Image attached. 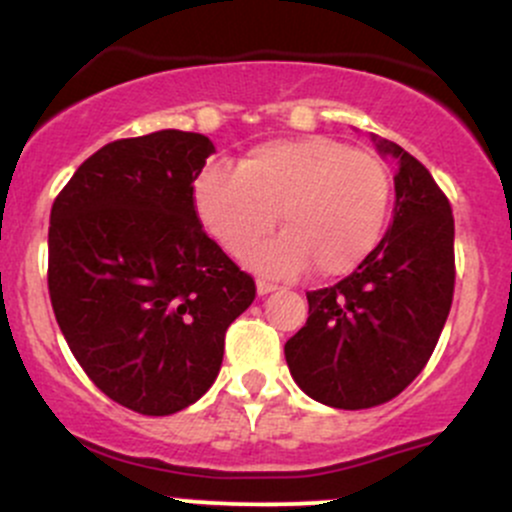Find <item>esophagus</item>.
Here are the masks:
<instances>
[{"label": "esophagus", "mask_w": 512, "mask_h": 512, "mask_svg": "<svg viewBox=\"0 0 512 512\" xmlns=\"http://www.w3.org/2000/svg\"><path fill=\"white\" fill-rule=\"evenodd\" d=\"M256 290H258V295H268V293H273V290H278V285L268 283V280H258Z\"/></svg>", "instance_id": "1"}]
</instances>
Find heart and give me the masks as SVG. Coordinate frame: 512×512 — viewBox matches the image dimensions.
<instances>
[{
  "instance_id": "b5f03b06",
  "label": "heart",
  "mask_w": 512,
  "mask_h": 512,
  "mask_svg": "<svg viewBox=\"0 0 512 512\" xmlns=\"http://www.w3.org/2000/svg\"><path fill=\"white\" fill-rule=\"evenodd\" d=\"M202 227L241 258L280 227L278 239L249 258L266 276H293L310 261L322 278L354 271L376 246L390 202L386 163L327 136L258 144L236 170L210 166L195 180Z\"/></svg>"
}]
</instances>
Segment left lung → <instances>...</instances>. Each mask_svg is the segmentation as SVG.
Returning <instances> with one entry per match:
<instances>
[{
	"label": "left lung",
	"instance_id": "8db88e82",
	"mask_svg": "<svg viewBox=\"0 0 512 512\" xmlns=\"http://www.w3.org/2000/svg\"><path fill=\"white\" fill-rule=\"evenodd\" d=\"M395 210L381 244L351 276L310 290L305 327L285 342L295 383L317 403H388L430 361L454 298V217L430 170L393 141Z\"/></svg>",
	"mask_w": 512,
	"mask_h": 512
}]
</instances>
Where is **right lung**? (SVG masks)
Instances as JSON below:
<instances>
[{"label":"right lung","instance_id":"1","mask_svg":"<svg viewBox=\"0 0 512 512\" xmlns=\"http://www.w3.org/2000/svg\"><path fill=\"white\" fill-rule=\"evenodd\" d=\"M214 153L192 131L119 139L58 192L48 293L60 332L104 395L173 415L210 390L224 334L256 298L202 229L192 183Z\"/></svg>","mask_w":512,"mask_h":512}]
</instances>
